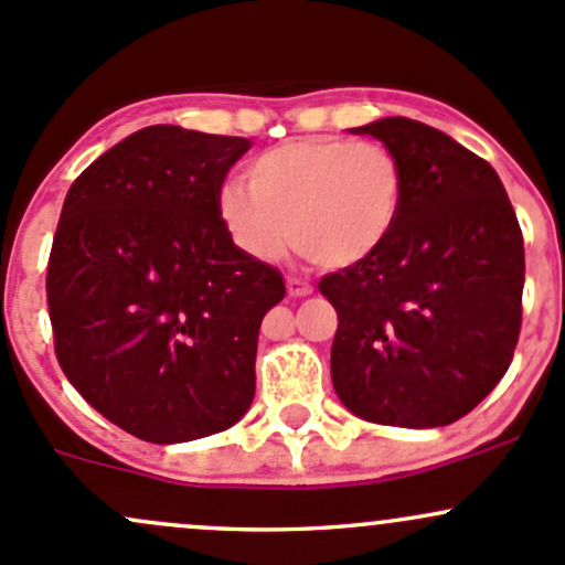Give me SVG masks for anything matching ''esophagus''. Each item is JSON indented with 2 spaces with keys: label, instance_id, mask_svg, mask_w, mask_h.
I'll list each match as a JSON object with an SVG mask.
<instances>
[{
  "label": "esophagus",
  "instance_id": "34e87169",
  "mask_svg": "<svg viewBox=\"0 0 565 565\" xmlns=\"http://www.w3.org/2000/svg\"><path fill=\"white\" fill-rule=\"evenodd\" d=\"M285 285H288V294L294 296V299H305V296H312V285H309L307 280H301V277H288Z\"/></svg>",
  "mask_w": 565,
  "mask_h": 565
}]
</instances>
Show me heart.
<instances>
[{"label":"heart","mask_w":565,"mask_h":565,"mask_svg":"<svg viewBox=\"0 0 565 565\" xmlns=\"http://www.w3.org/2000/svg\"><path fill=\"white\" fill-rule=\"evenodd\" d=\"M247 185L217 188L223 228L256 260L282 256L288 239L323 269H348L391 239L404 212L402 161L374 142L288 139L247 163Z\"/></svg>","instance_id":"obj_1"}]
</instances>
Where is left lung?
I'll list each match as a JSON object with an SVG mask.
<instances>
[{"mask_svg": "<svg viewBox=\"0 0 565 565\" xmlns=\"http://www.w3.org/2000/svg\"><path fill=\"white\" fill-rule=\"evenodd\" d=\"M350 135L402 161L406 199L372 258L318 285L339 315L333 391L369 423L450 426L512 363L525 282L518 215L495 169L434 126L393 115Z\"/></svg>", "mask_w": 565, "mask_h": 565, "instance_id": "8db88e82", "label": "left lung"}]
</instances>
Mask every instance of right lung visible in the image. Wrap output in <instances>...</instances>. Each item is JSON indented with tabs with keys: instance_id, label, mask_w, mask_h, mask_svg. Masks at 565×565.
<instances>
[{
	"instance_id": "add662e5",
	"label": "right lung",
	"mask_w": 565,
	"mask_h": 565,
	"mask_svg": "<svg viewBox=\"0 0 565 565\" xmlns=\"http://www.w3.org/2000/svg\"><path fill=\"white\" fill-rule=\"evenodd\" d=\"M250 139L148 126L83 169L64 199L47 309L66 380L153 445L232 428L256 396L275 266L234 245L215 196Z\"/></svg>"
}]
</instances>
